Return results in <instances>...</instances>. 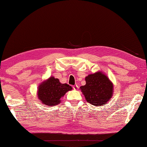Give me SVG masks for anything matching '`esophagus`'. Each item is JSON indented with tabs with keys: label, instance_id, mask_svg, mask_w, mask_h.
<instances>
[{
	"label": "esophagus",
	"instance_id": "1",
	"mask_svg": "<svg viewBox=\"0 0 147 147\" xmlns=\"http://www.w3.org/2000/svg\"><path fill=\"white\" fill-rule=\"evenodd\" d=\"M73 89H74V90H77V89H78V86H77V85H74V86H73Z\"/></svg>",
	"mask_w": 147,
	"mask_h": 147
}]
</instances>
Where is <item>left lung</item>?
Masks as SVG:
<instances>
[{"mask_svg":"<svg viewBox=\"0 0 147 147\" xmlns=\"http://www.w3.org/2000/svg\"><path fill=\"white\" fill-rule=\"evenodd\" d=\"M86 85L80 89L89 103L95 106L106 104L113 95V86L108 76L101 71L86 77Z\"/></svg>","mask_w":147,"mask_h":147,"instance_id":"left-lung-1","label":"left lung"}]
</instances>
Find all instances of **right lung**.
Here are the masks:
<instances>
[{"label":"right lung","instance_id":"1","mask_svg":"<svg viewBox=\"0 0 147 147\" xmlns=\"http://www.w3.org/2000/svg\"><path fill=\"white\" fill-rule=\"evenodd\" d=\"M71 89L67 84H61L58 78L51 76L38 86V96L42 104L53 106L60 103L61 98Z\"/></svg>","mask_w":147,"mask_h":147}]
</instances>
